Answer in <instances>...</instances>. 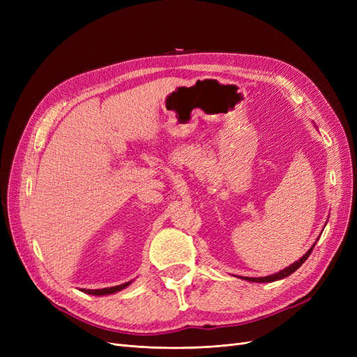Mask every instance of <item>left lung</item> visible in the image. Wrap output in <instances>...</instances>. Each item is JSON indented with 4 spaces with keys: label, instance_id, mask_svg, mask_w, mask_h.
Here are the masks:
<instances>
[{
    "label": "left lung",
    "instance_id": "left-lung-1",
    "mask_svg": "<svg viewBox=\"0 0 357 357\" xmlns=\"http://www.w3.org/2000/svg\"><path fill=\"white\" fill-rule=\"evenodd\" d=\"M316 245V244H314ZM314 245H312L310 250L302 256L298 262H295L294 265H290V266H287V268H284L283 271H280V273H277V274H273V275H268V277H245V280H248V282H255V283H271V282H275V280H282V278H284V277H287V275H290V274H294L296 269L304 264L307 259H308V256L311 255V252H312V248H314Z\"/></svg>",
    "mask_w": 357,
    "mask_h": 357
}]
</instances>
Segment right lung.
<instances>
[{"instance_id": "right-lung-1", "label": "right lung", "mask_w": 357, "mask_h": 357, "mask_svg": "<svg viewBox=\"0 0 357 357\" xmlns=\"http://www.w3.org/2000/svg\"><path fill=\"white\" fill-rule=\"evenodd\" d=\"M131 284V282H128V283H123V284H121V286H114V287H105V289H83V291L84 294H89V295H110V294H114V291H119V290H122V289H125L126 286H129Z\"/></svg>"}]
</instances>
